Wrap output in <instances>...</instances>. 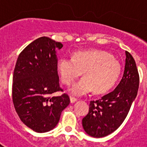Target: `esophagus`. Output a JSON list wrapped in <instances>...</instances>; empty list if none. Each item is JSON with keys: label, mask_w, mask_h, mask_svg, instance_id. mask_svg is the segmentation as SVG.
Listing matches in <instances>:
<instances>
[{"label": "esophagus", "mask_w": 147, "mask_h": 147, "mask_svg": "<svg viewBox=\"0 0 147 147\" xmlns=\"http://www.w3.org/2000/svg\"><path fill=\"white\" fill-rule=\"evenodd\" d=\"M70 101H71V103H74V102H76V101H77V99H76V98H74V97H70Z\"/></svg>", "instance_id": "1"}]
</instances>
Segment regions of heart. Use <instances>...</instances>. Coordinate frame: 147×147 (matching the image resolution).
Masks as SVG:
<instances>
[{"mask_svg":"<svg viewBox=\"0 0 147 147\" xmlns=\"http://www.w3.org/2000/svg\"><path fill=\"white\" fill-rule=\"evenodd\" d=\"M57 69L66 85H71L83 72L85 76L69 89L71 94L80 96L92 90L96 93L109 90L119 80L121 65L109 52L96 50L78 51L74 58H61Z\"/></svg>","mask_w":147,"mask_h":147,"instance_id":"1","label":"heart"}]
</instances>
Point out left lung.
<instances>
[{
    "label": "left lung",
    "instance_id": "1",
    "mask_svg": "<svg viewBox=\"0 0 147 147\" xmlns=\"http://www.w3.org/2000/svg\"><path fill=\"white\" fill-rule=\"evenodd\" d=\"M123 77L113 91L90 102L89 112L82 119L88 135L102 138L111 134L123 123L137 96L139 74L132 56L126 51Z\"/></svg>",
    "mask_w": 147,
    "mask_h": 147
}]
</instances>
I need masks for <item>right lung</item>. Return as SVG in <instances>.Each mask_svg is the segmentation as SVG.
<instances>
[{
  "instance_id": "obj_1",
  "label": "right lung",
  "mask_w": 147,
  "mask_h": 147,
  "mask_svg": "<svg viewBox=\"0 0 147 147\" xmlns=\"http://www.w3.org/2000/svg\"><path fill=\"white\" fill-rule=\"evenodd\" d=\"M61 42L47 37L35 40L19 54L13 74L12 100L23 124L34 132L51 130L61 113L70 104L69 96L59 87L56 49Z\"/></svg>"
}]
</instances>
